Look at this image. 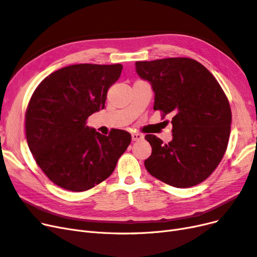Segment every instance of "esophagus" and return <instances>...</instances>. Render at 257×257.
<instances>
[{"label": "esophagus", "mask_w": 257, "mask_h": 257, "mask_svg": "<svg viewBox=\"0 0 257 257\" xmlns=\"http://www.w3.org/2000/svg\"><path fill=\"white\" fill-rule=\"evenodd\" d=\"M143 138H144V136L141 133H133V134H132V139H133L134 142L141 141V139H143Z\"/></svg>", "instance_id": "1"}]
</instances>
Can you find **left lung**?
<instances>
[{
	"instance_id": "1",
	"label": "left lung",
	"mask_w": 257,
	"mask_h": 257,
	"mask_svg": "<svg viewBox=\"0 0 257 257\" xmlns=\"http://www.w3.org/2000/svg\"><path fill=\"white\" fill-rule=\"evenodd\" d=\"M135 64L137 74L152 84L153 109L161 111L162 119L173 115L172 142L163 144L155 135L145 136L152 147L145 161L148 173L175 188L205 181L220 164L229 141L231 110L220 83L190 58Z\"/></svg>"
}]
</instances>
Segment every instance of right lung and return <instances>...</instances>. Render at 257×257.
<instances>
[{"label":"right lung","mask_w":257,"mask_h":257,"mask_svg":"<svg viewBox=\"0 0 257 257\" xmlns=\"http://www.w3.org/2000/svg\"><path fill=\"white\" fill-rule=\"evenodd\" d=\"M121 64H75L53 72L37 85L26 111L27 142L37 165L60 188L83 192L109 177L132 136L114 130L102 135L87 125L104 109L107 91Z\"/></svg>","instance_id":"add662e5"}]
</instances>
